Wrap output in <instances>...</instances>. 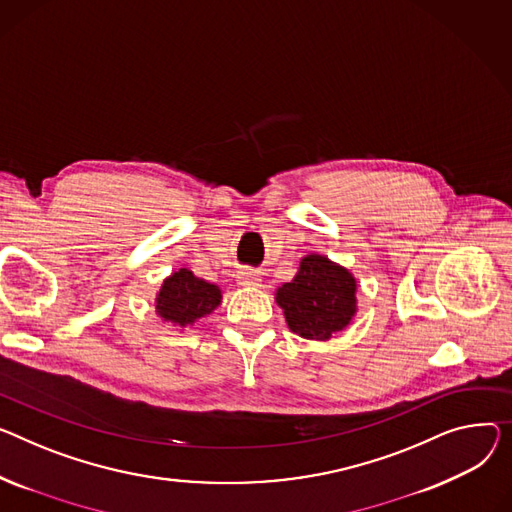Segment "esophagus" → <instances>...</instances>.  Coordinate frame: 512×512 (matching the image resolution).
Wrapping results in <instances>:
<instances>
[{
  "mask_svg": "<svg viewBox=\"0 0 512 512\" xmlns=\"http://www.w3.org/2000/svg\"><path fill=\"white\" fill-rule=\"evenodd\" d=\"M236 282L241 286H255V284H259V274L253 269H241L236 276Z\"/></svg>",
  "mask_w": 512,
  "mask_h": 512,
  "instance_id": "34e87169",
  "label": "esophagus"
}]
</instances>
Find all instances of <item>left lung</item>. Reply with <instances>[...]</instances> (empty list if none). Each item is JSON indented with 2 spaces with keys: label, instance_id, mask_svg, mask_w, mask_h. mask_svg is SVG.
Wrapping results in <instances>:
<instances>
[{
  "label": "left lung",
  "instance_id": "8db88e82",
  "mask_svg": "<svg viewBox=\"0 0 512 512\" xmlns=\"http://www.w3.org/2000/svg\"><path fill=\"white\" fill-rule=\"evenodd\" d=\"M276 300L294 333L306 339H329L356 313V282L348 269L327 257L309 255L300 261L294 280L278 288Z\"/></svg>",
  "mask_w": 512,
  "mask_h": 512
}]
</instances>
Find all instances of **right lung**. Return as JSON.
I'll list each match as a JSON object with an SVG mask.
<instances>
[{
  "label": "right lung",
  "instance_id": "right-lung-1",
  "mask_svg": "<svg viewBox=\"0 0 512 512\" xmlns=\"http://www.w3.org/2000/svg\"><path fill=\"white\" fill-rule=\"evenodd\" d=\"M220 298L218 286L195 278L189 269H179L164 280L156 298V311L164 321L185 327L210 315L220 304Z\"/></svg>",
  "mask_w": 512,
  "mask_h": 512
}]
</instances>
